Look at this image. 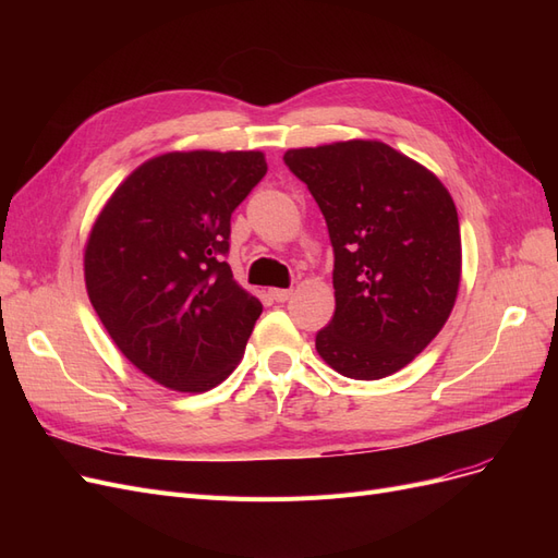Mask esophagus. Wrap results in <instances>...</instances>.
I'll return each mask as SVG.
<instances>
[{"label":"esophagus","mask_w":558,"mask_h":558,"mask_svg":"<svg viewBox=\"0 0 558 558\" xmlns=\"http://www.w3.org/2000/svg\"><path fill=\"white\" fill-rule=\"evenodd\" d=\"M293 295L291 289H269V298L277 300V302H286Z\"/></svg>","instance_id":"1"}]
</instances>
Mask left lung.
<instances>
[{
	"label": "left lung",
	"instance_id": "left-lung-1",
	"mask_svg": "<svg viewBox=\"0 0 558 558\" xmlns=\"http://www.w3.org/2000/svg\"><path fill=\"white\" fill-rule=\"evenodd\" d=\"M326 218L335 314L316 351L349 379L398 373L442 330L461 283L459 214L430 170L377 140L283 154Z\"/></svg>",
	"mask_w": 558,
	"mask_h": 558
}]
</instances>
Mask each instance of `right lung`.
Instances as JSON below:
<instances>
[{"instance_id": "obj_1", "label": "right lung", "mask_w": 558, "mask_h": 558, "mask_svg": "<svg viewBox=\"0 0 558 558\" xmlns=\"http://www.w3.org/2000/svg\"><path fill=\"white\" fill-rule=\"evenodd\" d=\"M267 172L260 150H174L140 165L83 253L93 307L146 377L181 393L221 384L263 312L223 260L230 216Z\"/></svg>"}]
</instances>
